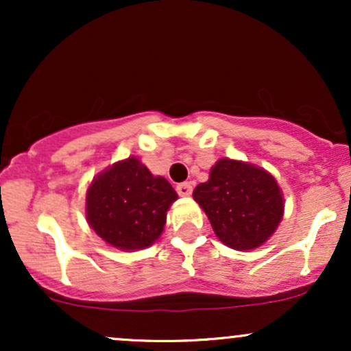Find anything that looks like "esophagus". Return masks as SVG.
I'll return each instance as SVG.
<instances>
[{"mask_svg": "<svg viewBox=\"0 0 351 351\" xmlns=\"http://www.w3.org/2000/svg\"><path fill=\"white\" fill-rule=\"evenodd\" d=\"M176 191H178L180 196H189L193 193L191 183H188V181H184V183H180L178 186H176Z\"/></svg>", "mask_w": 351, "mask_h": 351, "instance_id": "obj_1", "label": "esophagus"}]
</instances>
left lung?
<instances>
[{"label":"left lung","mask_w":351,"mask_h":351,"mask_svg":"<svg viewBox=\"0 0 351 351\" xmlns=\"http://www.w3.org/2000/svg\"><path fill=\"white\" fill-rule=\"evenodd\" d=\"M193 198L206 213L217 239L237 251L263 245L284 216L276 178L264 168L239 160H217Z\"/></svg>","instance_id":"8db88e82"}]
</instances>
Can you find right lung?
Segmentation results:
<instances>
[{
    "mask_svg": "<svg viewBox=\"0 0 351 351\" xmlns=\"http://www.w3.org/2000/svg\"><path fill=\"white\" fill-rule=\"evenodd\" d=\"M178 198L163 176H153L138 158L117 162L87 189L88 226L122 251L152 245L162 234L167 211Z\"/></svg>",
    "mask_w": 351,
    "mask_h": 351,
    "instance_id": "obj_1",
    "label": "right lung"
}]
</instances>
